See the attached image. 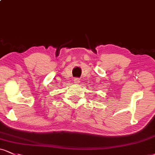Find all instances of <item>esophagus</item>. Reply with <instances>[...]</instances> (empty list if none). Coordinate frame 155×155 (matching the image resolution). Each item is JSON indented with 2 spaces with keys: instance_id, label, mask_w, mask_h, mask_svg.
Wrapping results in <instances>:
<instances>
[{
  "instance_id": "esophagus-1",
  "label": "esophagus",
  "mask_w": 155,
  "mask_h": 155,
  "mask_svg": "<svg viewBox=\"0 0 155 155\" xmlns=\"http://www.w3.org/2000/svg\"><path fill=\"white\" fill-rule=\"evenodd\" d=\"M74 83H75V84H78V83L80 82V79H79V78H74Z\"/></svg>"
}]
</instances>
